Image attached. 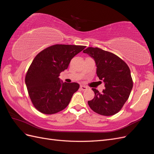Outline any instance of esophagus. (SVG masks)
<instances>
[{
	"instance_id": "esophagus-1",
	"label": "esophagus",
	"mask_w": 154,
	"mask_h": 154,
	"mask_svg": "<svg viewBox=\"0 0 154 154\" xmlns=\"http://www.w3.org/2000/svg\"><path fill=\"white\" fill-rule=\"evenodd\" d=\"M80 89H81L82 91H86V90L87 89V87H85V86H84V85H81V86H80Z\"/></svg>"
}]
</instances>
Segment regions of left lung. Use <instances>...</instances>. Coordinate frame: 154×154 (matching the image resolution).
Instances as JSON below:
<instances>
[{
    "instance_id": "8db88e82",
    "label": "left lung",
    "mask_w": 154,
    "mask_h": 154,
    "mask_svg": "<svg viewBox=\"0 0 154 154\" xmlns=\"http://www.w3.org/2000/svg\"><path fill=\"white\" fill-rule=\"evenodd\" d=\"M94 59L97 76L105 83L101 93L92 88L95 96L88 105L95 112L112 116L122 109L133 87V81L128 65L117 55L98 48H87L83 51Z\"/></svg>"
}]
</instances>
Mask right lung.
<instances>
[{"label":"right lung","mask_w":154,"mask_h":154,"mask_svg":"<svg viewBox=\"0 0 154 154\" xmlns=\"http://www.w3.org/2000/svg\"><path fill=\"white\" fill-rule=\"evenodd\" d=\"M84 45L56 44L37 54L27 70L25 82L32 105L41 113L53 114L69 105L80 85L61 83L60 74L67 69L71 59Z\"/></svg>","instance_id":"obj_1"}]
</instances>
